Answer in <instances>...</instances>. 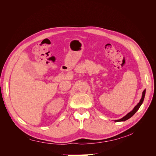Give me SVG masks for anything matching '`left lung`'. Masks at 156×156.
<instances>
[{"label": "left lung", "instance_id": "left-lung-1", "mask_svg": "<svg viewBox=\"0 0 156 156\" xmlns=\"http://www.w3.org/2000/svg\"><path fill=\"white\" fill-rule=\"evenodd\" d=\"M145 92H146V90H144L143 92V96H142V98H141V99H140V100L139 103L134 107L133 111H131L130 112H129L128 114H127V115H126L125 116H124L123 118H122V119H120V120H115V122L126 121V120H127V119H130V118H131L132 116H133V115H135V113L138 111V109L139 108V107H140V105H142V103H143V101H144V96H145Z\"/></svg>", "mask_w": 156, "mask_h": 156}]
</instances>
